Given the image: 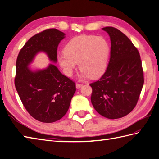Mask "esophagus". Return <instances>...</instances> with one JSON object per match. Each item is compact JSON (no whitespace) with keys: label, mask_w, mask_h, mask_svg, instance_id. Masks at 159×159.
<instances>
[{"label":"esophagus","mask_w":159,"mask_h":159,"mask_svg":"<svg viewBox=\"0 0 159 159\" xmlns=\"http://www.w3.org/2000/svg\"><path fill=\"white\" fill-rule=\"evenodd\" d=\"M83 86V84H76V88L77 89H80L81 87H82Z\"/></svg>","instance_id":"esophagus-1"}]
</instances>
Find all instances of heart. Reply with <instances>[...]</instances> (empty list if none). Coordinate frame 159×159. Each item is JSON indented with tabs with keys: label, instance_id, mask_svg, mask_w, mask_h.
<instances>
[{
	"label": "heart",
	"instance_id": "heart-1",
	"mask_svg": "<svg viewBox=\"0 0 159 159\" xmlns=\"http://www.w3.org/2000/svg\"><path fill=\"white\" fill-rule=\"evenodd\" d=\"M109 55L110 45L104 38L82 35L67 43L64 51L58 55L57 61L67 76L73 75L79 62L83 78H98L105 72Z\"/></svg>",
	"mask_w": 159,
	"mask_h": 159
}]
</instances>
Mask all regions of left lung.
I'll use <instances>...</instances> for the list:
<instances>
[{"label": "left lung", "instance_id": "8db88e82", "mask_svg": "<svg viewBox=\"0 0 159 159\" xmlns=\"http://www.w3.org/2000/svg\"><path fill=\"white\" fill-rule=\"evenodd\" d=\"M111 42V57L105 73L90 84L91 103L99 114L108 119L121 118L137 104L144 79L137 48L119 30L102 28Z\"/></svg>", "mask_w": 159, "mask_h": 159}]
</instances>
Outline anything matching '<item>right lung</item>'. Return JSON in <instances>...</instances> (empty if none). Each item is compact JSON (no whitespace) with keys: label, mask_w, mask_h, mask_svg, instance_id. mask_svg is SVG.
Returning <instances> with one entry per match:
<instances>
[{"label":"right lung","mask_w":159,"mask_h":159,"mask_svg":"<svg viewBox=\"0 0 159 159\" xmlns=\"http://www.w3.org/2000/svg\"><path fill=\"white\" fill-rule=\"evenodd\" d=\"M64 38L65 34L57 29L35 34L25 43L16 60V90L30 115L43 123L55 122L66 115L75 93V84L53 64L35 70L30 65L40 52L56 63L58 44Z\"/></svg>","instance_id":"right-lung-1"}]
</instances>
